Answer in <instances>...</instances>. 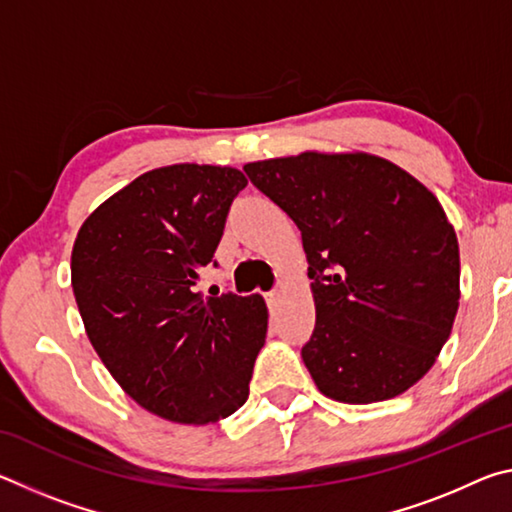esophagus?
<instances>
[{
  "label": "esophagus",
  "instance_id": "34e87169",
  "mask_svg": "<svg viewBox=\"0 0 512 512\" xmlns=\"http://www.w3.org/2000/svg\"><path fill=\"white\" fill-rule=\"evenodd\" d=\"M264 298H266V305H268V309L275 311L277 307H280V302H282V293H280V291H268Z\"/></svg>",
  "mask_w": 512,
  "mask_h": 512
}]
</instances>
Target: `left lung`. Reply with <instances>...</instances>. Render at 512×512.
I'll return each instance as SVG.
<instances>
[{
    "label": "left lung",
    "instance_id": "8db88e82",
    "mask_svg": "<svg viewBox=\"0 0 512 512\" xmlns=\"http://www.w3.org/2000/svg\"><path fill=\"white\" fill-rule=\"evenodd\" d=\"M246 176L298 225L316 305L302 361L318 391L384 402L427 375L452 334L461 257L443 205L370 153L305 151Z\"/></svg>",
    "mask_w": 512,
    "mask_h": 512
}]
</instances>
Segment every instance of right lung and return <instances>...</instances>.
I'll list each match as a JSON object with an SVG mask.
<instances>
[{
    "instance_id": "right-lung-1",
    "label": "right lung",
    "mask_w": 512,
    "mask_h": 512,
    "mask_svg": "<svg viewBox=\"0 0 512 512\" xmlns=\"http://www.w3.org/2000/svg\"><path fill=\"white\" fill-rule=\"evenodd\" d=\"M244 173L171 164L101 203L72 250V289L92 348L117 384L164 420L207 424L248 400L266 339L262 296L203 298Z\"/></svg>"
}]
</instances>
